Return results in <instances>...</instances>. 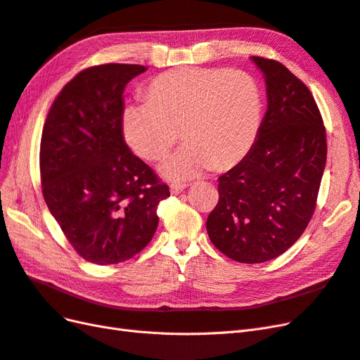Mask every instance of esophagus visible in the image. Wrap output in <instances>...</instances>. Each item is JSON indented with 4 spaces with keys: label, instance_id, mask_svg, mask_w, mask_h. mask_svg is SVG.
I'll list each match as a JSON object with an SVG mask.
<instances>
[{
    "label": "esophagus",
    "instance_id": "1",
    "mask_svg": "<svg viewBox=\"0 0 360 360\" xmlns=\"http://www.w3.org/2000/svg\"><path fill=\"white\" fill-rule=\"evenodd\" d=\"M186 186H188V184H171V186H169V191H171V193L172 195H177V193H180V192H183L184 189H186Z\"/></svg>",
    "mask_w": 360,
    "mask_h": 360
}]
</instances>
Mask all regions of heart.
<instances>
[{"instance_id":"1","label":"heart","mask_w":360,"mask_h":360,"mask_svg":"<svg viewBox=\"0 0 360 360\" xmlns=\"http://www.w3.org/2000/svg\"><path fill=\"white\" fill-rule=\"evenodd\" d=\"M146 103L129 105L122 115L129 147L146 160H163V176L181 181L216 168L228 169L252 150L263 118L258 81L245 70L189 68L163 72L144 89Z\"/></svg>"}]
</instances>
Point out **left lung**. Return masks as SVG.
I'll return each mask as SVG.
<instances>
[{
  "label": "left lung",
  "instance_id": "obj_1",
  "mask_svg": "<svg viewBox=\"0 0 360 360\" xmlns=\"http://www.w3.org/2000/svg\"><path fill=\"white\" fill-rule=\"evenodd\" d=\"M252 60L264 73L267 111L252 150L217 179L219 201L207 219L212 243L246 264L279 257L307 230L328 155L308 86L276 60Z\"/></svg>",
  "mask_w": 360,
  "mask_h": 360
}]
</instances>
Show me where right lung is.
<instances>
[{"label": "right lung", "instance_id": "add662e5", "mask_svg": "<svg viewBox=\"0 0 360 360\" xmlns=\"http://www.w3.org/2000/svg\"><path fill=\"white\" fill-rule=\"evenodd\" d=\"M138 64H101L63 86L43 126V198L69 243L94 264L135 257L158 228L168 184L127 147L122 115Z\"/></svg>", "mask_w": 360, "mask_h": 360}]
</instances>
